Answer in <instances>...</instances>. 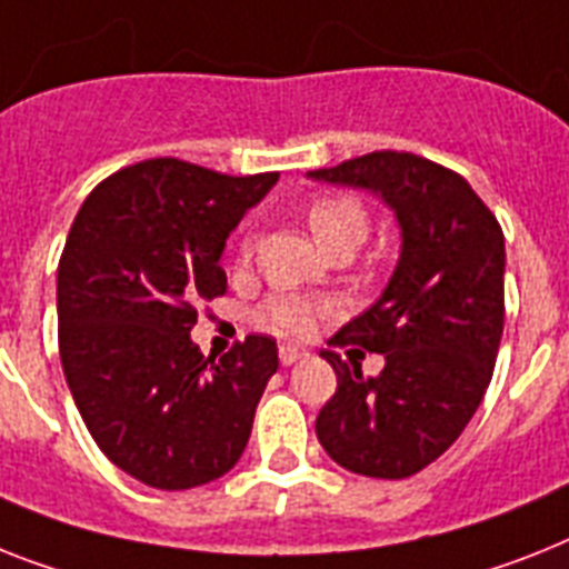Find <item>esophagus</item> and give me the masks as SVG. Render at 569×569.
Segmentation results:
<instances>
[{
  "mask_svg": "<svg viewBox=\"0 0 569 569\" xmlns=\"http://www.w3.org/2000/svg\"><path fill=\"white\" fill-rule=\"evenodd\" d=\"M302 358H305V351L296 349V346H281V349H279L281 366H293L296 360H302Z\"/></svg>",
  "mask_w": 569,
  "mask_h": 569,
  "instance_id": "1",
  "label": "esophagus"
}]
</instances>
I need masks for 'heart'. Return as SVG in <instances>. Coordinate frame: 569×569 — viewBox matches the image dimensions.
<instances>
[{
    "mask_svg": "<svg viewBox=\"0 0 569 569\" xmlns=\"http://www.w3.org/2000/svg\"><path fill=\"white\" fill-rule=\"evenodd\" d=\"M308 227H311L319 247L331 250L337 243L363 241L366 229H369V218H366V209L355 197H319V200L311 203V209H308ZM241 256H250V241H243ZM322 311H328V305L317 302L311 296L276 293L261 308V322L284 337H302L311 331L313 322H317V317Z\"/></svg>",
    "mask_w": 569,
    "mask_h": 569,
    "instance_id": "1",
    "label": "heart"
}]
</instances>
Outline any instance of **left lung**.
<instances>
[{
  "mask_svg": "<svg viewBox=\"0 0 569 569\" xmlns=\"http://www.w3.org/2000/svg\"><path fill=\"white\" fill-rule=\"evenodd\" d=\"M308 177L369 191L396 214L387 288L331 340L378 351L383 369L366 378L322 351L337 392L317 439L346 471L403 480L457 442L486 396L503 337V232L459 173L412 153L378 150Z\"/></svg>",
  "mask_w": 569,
  "mask_h": 569,
  "instance_id": "1",
  "label": "left lung"
}]
</instances>
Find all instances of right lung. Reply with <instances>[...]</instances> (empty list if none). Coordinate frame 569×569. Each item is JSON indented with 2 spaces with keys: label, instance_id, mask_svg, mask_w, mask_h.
<instances>
[{
  "label": "right lung",
  "instance_id": "obj_1",
  "mask_svg": "<svg viewBox=\"0 0 569 569\" xmlns=\"http://www.w3.org/2000/svg\"><path fill=\"white\" fill-rule=\"evenodd\" d=\"M276 182L148 159L101 182L69 229L58 267L66 383L98 448L144 486H206L250 442L276 340L250 335L206 363L191 328L197 305L227 293L229 232Z\"/></svg>",
  "mask_w": 569,
  "mask_h": 569
}]
</instances>
